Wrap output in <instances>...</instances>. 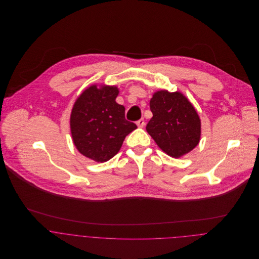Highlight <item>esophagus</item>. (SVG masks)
<instances>
[{
	"label": "esophagus",
	"instance_id": "esophagus-1",
	"mask_svg": "<svg viewBox=\"0 0 259 259\" xmlns=\"http://www.w3.org/2000/svg\"><path fill=\"white\" fill-rule=\"evenodd\" d=\"M137 124H138V126H139V127H144V126H145V124H146L145 119H144V118L139 119V120L137 121Z\"/></svg>",
	"mask_w": 259,
	"mask_h": 259
}]
</instances>
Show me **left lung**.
I'll use <instances>...</instances> for the list:
<instances>
[{
  "instance_id": "left-lung-1",
  "label": "left lung",
  "mask_w": 259,
  "mask_h": 259,
  "mask_svg": "<svg viewBox=\"0 0 259 259\" xmlns=\"http://www.w3.org/2000/svg\"><path fill=\"white\" fill-rule=\"evenodd\" d=\"M149 107L152 117L147 124V131L166 154L178 158L198 145L200 118L182 93L158 91L150 99Z\"/></svg>"
}]
</instances>
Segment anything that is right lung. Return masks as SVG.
Returning a JSON list of instances; mask_svg holds the SVG:
<instances>
[{"label":"right lung","instance_id":"add662e5","mask_svg":"<svg viewBox=\"0 0 259 259\" xmlns=\"http://www.w3.org/2000/svg\"><path fill=\"white\" fill-rule=\"evenodd\" d=\"M114 85L93 84L76 99L71 113V133L76 149L84 156L108 161L121 148L125 137L136 123L125 119L124 107L115 99Z\"/></svg>","mask_w":259,"mask_h":259}]
</instances>
